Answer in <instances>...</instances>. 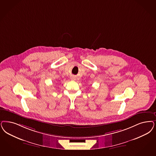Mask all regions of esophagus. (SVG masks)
<instances>
[{
	"label": "esophagus",
	"mask_w": 156,
	"mask_h": 156,
	"mask_svg": "<svg viewBox=\"0 0 156 156\" xmlns=\"http://www.w3.org/2000/svg\"><path fill=\"white\" fill-rule=\"evenodd\" d=\"M71 80H74V78H71Z\"/></svg>",
	"instance_id": "obj_1"
}]
</instances>
